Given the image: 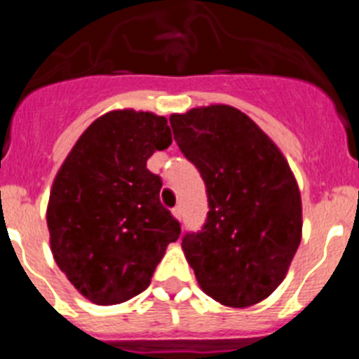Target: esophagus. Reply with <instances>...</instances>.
Listing matches in <instances>:
<instances>
[{"instance_id":"34e87169","label":"esophagus","mask_w":359,"mask_h":359,"mask_svg":"<svg viewBox=\"0 0 359 359\" xmlns=\"http://www.w3.org/2000/svg\"><path fill=\"white\" fill-rule=\"evenodd\" d=\"M172 215L177 219V221H182V217H183L182 207H174V208H172Z\"/></svg>"}]
</instances>
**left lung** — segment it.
<instances>
[{
    "label": "left lung",
    "mask_w": 359,
    "mask_h": 359,
    "mask_svg": "<svg viewBox=\"0 0 359 359\" xmlns=\"http://www.w3.org/2000/svg\"><path fill=\"white\" fill-rule=\"evenodd\" d=\"M170 126L207 187V221L182 241L199 287L223 306L259 304L284 280L302 239V201L290 165L231 106L194 107L170 115Z\"/></svg>",
    "instance_id": "8db88e82"
}]
</instances>
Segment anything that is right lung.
Here are the masks:
<instances>
[{
	"mask_svg": "<svg viewBox=\"0 0 359 359\" xmlns=\"http://www.w3.org/2000/svg\"><path fill=\"white\" fill-rule=\"evenodd\" d=\"M170 144L165 116L109 111L82 133L53 180L46 210L53 259L93 304H122L147 290L182 233L160 203L161 177L147 169Z\"/></svg>",
	"mask_w": 359,
	"mask_h": 359,
	"instance_id": "1",
	"label": "right lung"
}]
</instances>
